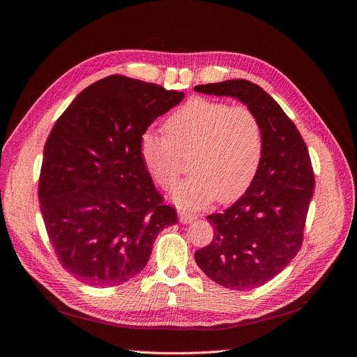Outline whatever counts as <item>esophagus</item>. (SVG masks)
<instances>
[{
  "label": "esophagus",
  "instance_id": "34e87169",
  "mask_svg": "<svg viewBox=\"0 0 357 357\" xmlns=\"http://www.w3.org/2000/svg\"><path fill=\"white\" fill-rule=\"evenodd\" d=\"M178 219H180L181 223L188 225V223H192L193 220H195L197 215L195 214H190V213H186V211H180L178 213Z\"/></svg>",
  "mask_w": 357,
  "mask_h": 357
}]
</instances>
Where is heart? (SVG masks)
Segmentation results:
<instances>
[{"label": "heart", "mask_w": 357, "mask_h": 357, "mask_svg": "<svg viewBox=\"0 0 357 357\" xmlns=\"http://www.w3.org/2000/svg\"><path fill=\"white\" fill-rule=\"evenodd\" d=\"M165 132L147 129L138 152L146 169L162 189H171L189 158L190 177L172 190L180 207L199 210L215 198L232 202L252 185L264 156V128L245 105L193 98L172 113Z\"/></svg>", "instance_id": "b5f03b06"}]
</instances>
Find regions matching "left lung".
Listing matches in <instances>:
<instances>
[{
    "label": "left lung",
    "mask_w": 357,
    "mask_h": 357,
    "mask_svg": "<svg viewBox=\"0 0 357 357\" xmlns=\"http://www.w3.org/2000/svg\"><path fill=\"white\" fill-rule=\"evenodd\" d=\"M193 89L236 98L264 128V156L252 185L229 208L207 215L213 241L195 253L198 266L213 282L252 290L282 273L302 245L314 189L308 149L295 123L261 86L236 79Z\"/></svg>",
    "instance_id": "8db88e82"
}]
</instances>
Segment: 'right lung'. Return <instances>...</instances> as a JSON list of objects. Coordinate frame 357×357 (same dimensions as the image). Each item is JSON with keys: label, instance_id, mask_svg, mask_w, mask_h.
<instances>
[{"label": "right lung", "instance_id": "1", "mask_svg": "<svg viewBox=\"0 0 357 357\" xmlns=\"http://www.w3.org/2000/svg\"><path fill=\"white\" fill-rule=\"evenodd\" d=\"M185 93L109 75L67 107L47 138L38 199L49 240L70 274L116 286L146 266L158 234L177 223L139 158V137Z\"/></svg>", "mask_w": 357, "mask_h": 357}]
</instances>
